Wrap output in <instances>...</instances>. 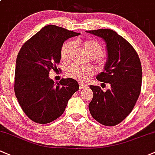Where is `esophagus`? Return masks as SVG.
Instances as JSON below:
<instances>
[{
	"label": "esophagus",
	"mask_w": 155,
	"mask_h": 155,
	"mask_svg": "<svg viewBox=\"0 0 155 155\" xmlns=\"http://www.w3.org/2000/svg\"><path fill=\"white\" fill-rule=\"evenodd\" d=\"M79 87H80V89H84L87 88V86L85 85V84H80Z\"/></svg>",
	"instance_id": "1"
}]
</instances>
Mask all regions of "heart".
I'll list each match as a JSON object with an SVG mask.
<instances>
[{"label": "heart", "instance_id": "heart-1", "mask_svg": "<svg viewBox=\"0 0 155 155\" xmlns=\"http://www.w3.org/2000/svg\"><path fill=\"white\" fill-rule=\"evenodd\" d=\"M87 54L92 59L101 57L104 54L103 47L98 41L95 39H87L83 44ZM75 46L72 41H67L60 48V55L63 61L68 62L71 58V54ZM94 70L91 67H84L79 65H72L66 69V74L78 82H85L93 74Z\"/></svg>", "mask_w": 155, "mask_h": 155}]
</instances>
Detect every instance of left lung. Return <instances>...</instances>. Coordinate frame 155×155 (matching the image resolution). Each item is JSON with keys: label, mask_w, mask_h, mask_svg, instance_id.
<instances>
[{"label": "left lung", "mask_w": 155, "mask_h": 155, "mask_svg": "<svg viewBox=\"0 0 155 155\" xmlns=\"http://www.w3.org/2000/svg\"><path fill=\"white\" fill-rule=\"evenodd\" d=\"M106 42L107 61L97 76L101 82L110 84L103 92L98 86H89L93 98L89 104L92 117L106 126H114L133 110L141 92L142 71L140 57L133 46L114 30H87Z\"/></svg>", "instance_id": "left-lung-1"}]
</instances>
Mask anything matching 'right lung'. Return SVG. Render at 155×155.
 I'll return each mask as SVG.
<instances>
[{
    "label": "right lung",
    "mask_w": 155,
    "mask_h": 155,
    "mask_svg": "<svg viewBox=\"0 0 155 155\" xmlns=\"http://www.w3.org/2000/svg\"><path fill=\"white\" fill-rule=\"evenodd\" d=\"M79 34L56 25H47L19 51L14 91L22 110L34 122L47 124L60 117L69 98L79 89L78 83L72 78H63L55 84L48 77L51 70L58 71L57 65L61 59L63 42Z\"/></svg>",
    "instance_id": "1"
}]
</instances>
